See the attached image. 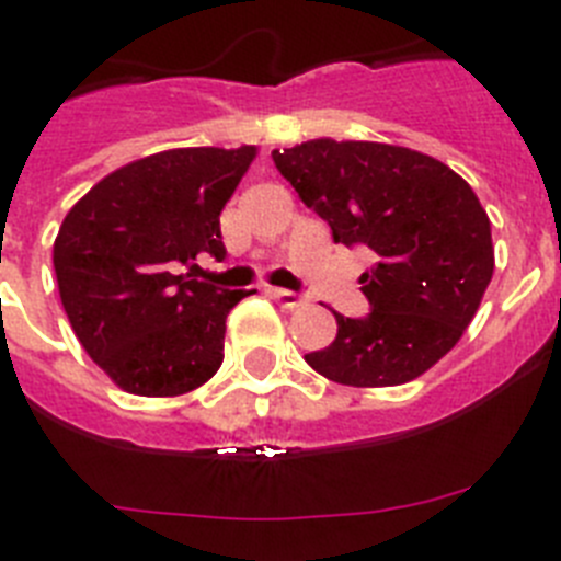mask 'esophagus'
<instances>
[{
  "mask_svg": "<svg viewBox=\"0 0 561 561\" xmlns=\"http://www.w3.org/2000/svg\"><path fill=\"white\" fill-rule=\"evenodd\" d=\"M272 297H275L277 304L284 306V309H297V306H304V295H297V291L289 289H272Z\"/></svg>",
  "mask_w": 561,
  "mask_h": 561,
  "instance_id": "obj_1",
  "label": "esophagus"
}]
</instances>
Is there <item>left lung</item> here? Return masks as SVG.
Segmentation results:
<instances>
[{
    "label": "left lung",
    "mask_w": 561,
    "mask_h": 561,
    "mask_svg": "<svg viewBox=\"0 0 561 561\" xmlns=\"http://www.w3.org/2000/svg\"><path fill=\"white\" fill-rule=\"evenodd\" d=\"M306 207L336 244H362L365 317L336 314L329 348L306 362L351 388H393L430 370L472 323L494 272L492 225L458 173L388 142H300L272 151Z\"/></svg>",
    "instance_id": "1"
}]
</instances>
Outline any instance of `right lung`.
I'll use <instances>...</instances> for the list:
<instances>
[{"label":"right lung","instance_id":"1","mask_svg":"<svg viewBox=\"0 0 561 561\" xmlns=\"http://www.w3.org/2000/svg\"><path fill=\"white\" fill-rule=\"evenodd\" d=\"M252 160L255 146L151 153L67 213L53 247L64 311L126 393H191L221 368L227 314L255 289H216L182 266L227 255L219 216Z\"/></svg>","mask_w":561,"mask_h":561}]
</instances>
